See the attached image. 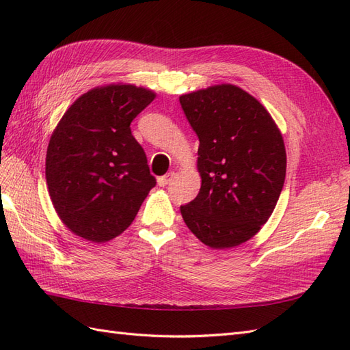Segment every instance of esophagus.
Wrapping results in <instances>:
<instances>
[{"label": "esophagus", "instance_id": "obj_1", "mask_svg": "<svg viewBox=\"0 0 350 350\" xmlns=\"http://www.w3.org/2000/svg\"><path fill=\"white\" fill-rule=\"evenodd\" d=\"M172 178H174V172H171V174H167V175H165V176H161V178H157V184L161 185V187H166L169 183L172 181Z\"/></svg>", "mask_w": 350, "mask_h": 350}]
</instances>
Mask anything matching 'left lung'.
<instances>
[{
	"mask_svg": "<svg viewBox=\"0 0 350 350\" xmlns=\"http://www.w3.org/2000/svg\"><path fill=\"white\" fill-rule=\"evenodd\" d=\"M200 146L198 196L181 206L189 230L210 248L237 247L271 216L286 176L282 134L266 108L232 84L179 98Z\"/></svg>",
	"mask_w": 350,
	"mask_h": 350,
	"instance_id": "8db88e82",
	"label": "left lung"
}]
</instances>
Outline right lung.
Returning <instances> with one entry per match:
<instances>
[{
	"instance_id": "add662e5",
	"label": "right lung",
	"mask_w": 350,
	"mask_h": 350,
	"mask_svg": "<svg viewBox=\"0 0 350 350\" xmlns=\"http://www.w3.org/2000/svg\"><path fill=\"white\" fill-rule=\"evenodd\" d=\"M154 93L111 84L84 93L62 116L46 152V185L74 234L107 242L131 225L156 185L130 124Z\"/></svg>"
}]
</instances>
